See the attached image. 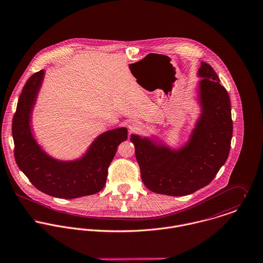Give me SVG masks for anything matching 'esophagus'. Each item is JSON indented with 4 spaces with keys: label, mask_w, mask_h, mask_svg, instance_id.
Wrapping results in <instances>:
<instances>
[{
    "label": "esophagus",
    "mask_w": 263,
    "mask_h": 263,
    "mask_svg": "<svg viewBox=\"0 0 263 263\" xmlns=\"http://www.w3.org/2000/svg\"><path fill=\"white\" fill-rule=\"evenodd\" d=\"M140 123L138 122V121H135V120H133V121H130L129 122V129L131 130V131H137V130H139L140 129Z\"/></svg>",
    "instance_id": "obj_1"
}]
</instances>
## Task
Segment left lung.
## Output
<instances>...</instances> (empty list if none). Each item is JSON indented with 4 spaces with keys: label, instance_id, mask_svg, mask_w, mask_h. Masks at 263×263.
I'll return each mask as SVG.
<instances>
[{
    "label": "left lung",
    "instance_id": "1",
    "mask_svg": "<svg viewBox=\"0 0 263 263\" xmlns=\"http://www.w3.org/2000/svg\"><path fill=\"white\" fill-rule=\"evenodd\" d=\"M202 114L190 141L180 149L131 135L143 183L150 191L181 197L208 185L226 162L233 134L229 95L213 67L201 62Z\"/></svg>",
    "mask_w": 263,
    "mask_h": 263
}]
</instances>
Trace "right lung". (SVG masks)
<instances>
[{"instance_id":"obj_1","label":"right lung","mask_w":263,"mask_h":263,"mask_svg":"<svg viewBox=\"0 0 263 263\" xmlns=\"http://www.w3.org/2000/svg\"><path fill=\"white\" fill-rule=\"evenodd\" d=\"M43 78L44 70L33 73L18 101L12 122L16 163L31 183L46 195L60 199L93 195L105 186L109 165L119 144L127 140L128 131L118 128L101 134L80 159L59 161L50 157L35 141L30 126Z\"/></svg>"}]
</instances>
